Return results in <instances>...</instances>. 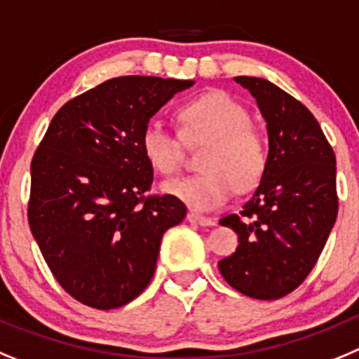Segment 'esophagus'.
Here are the masks:
<instances>
[{
	"label": "esophagus",
	"mask_w": 359,
	"mask_h": 359,
	"mask_svg": "<svg viewBox=\"0 0 359 359\" xmlns=\"http://www.w3.org/2000/svg\"><path fill=\"white\" fill-rule=\"evenodd\" d=\"M187 222H189V224H195V225H203V227H208V225H216L215 218L202 216V215H198V212H187Z\"/></svg>",
	"instance_id": "esophagus-1"
}]
</instances>
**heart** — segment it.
Masks as SVG:
<instances>
[{"label":"heart","mask_w":359,"mask_h":359,"mask_svg":"<svg viewBox=\"0 0 359 359\" xmlns=\"http://www.w3.org/2000/svg\"><path fill=\"white\" fill-rule=\"evenodd\" d=\"M180 135L161 123H148L141 150L156 172L175 175L184 163V144L208 143L200 157L205 172L164 184V191L200 212L215 211L231 200L236 186L248 191L263 177L268 151L259 132L250 127L247 109L225 93L212 91L179 109Z\"/></svg>","instance_id":"heart-1"}]
</instances>
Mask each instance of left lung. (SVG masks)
<instances>
[{
  "instance_id": "left-lung-1",
  "label": "left lung",
  "mask_w": 359,
  "mask_h": 359,
  "mask_svg": "<svg viewBox=\"0 0 359 359\" xmlns=\"http://www.w3.org/2000/svg\"><path fill=\"white\" fill-rule=\"evenodd\" d=\"M234 80L256 98L266 121L268 163L240 215L219 219L240 245L218 268L243 295L276 300L309 276L337 222V157L299 100L264 79Z\"/></svg>"
}]
</instances>
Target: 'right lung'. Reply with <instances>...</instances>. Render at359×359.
<instances>
[{
    "instance_id": "obj_1",
    "label": "right lung",
    "mask_w": 359,
    "mask_h": 359,
    "mask_svg": "<svg viewBox=\"0 0 359 359\" xmlns=\"http://www.w3.org/2000/svg\"><path fill=\"white\" fill-rule=\"evenodd\" d=\"M193 80L118 76L69 100L32 159L28 222L44 261L73 299L114 309L154 277L161 240L186 216L172 195L144 196L154 168L141 135Z\"/></svg>"
}]
</instances>
